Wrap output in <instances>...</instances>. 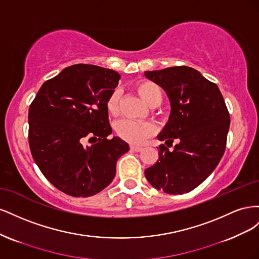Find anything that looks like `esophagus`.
<instances>
[{"instance_id":"1","label":"esophagus","mask_w":259,"mask_h":259,"mask_svg":"<svg viewBox=\"0 0 259 259\" xmlns=\"http://www.w3.org/2000/svg\"><path fill=\"white\" fill-rule=\"evenodd\" d=\"M131 150H132V151H135V152H139V151L143 150V148L139 147V146L132 145V146H131Z\"/></svg>"}]
</instances>
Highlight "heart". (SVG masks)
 Wrapping results in <instances>:
<instances>
[{"instance_id":"b5f03b06","label":"heart","mask_w":259,"mask_h":259,"mask_svg":"<svg viewBox=\"0 0 259 259\" xmlns=\"http://www.w3.org/2000/svg\"><path fill=\"white\" fill-rule=\"evenodd\" d=\"M135 90L142 99L150 107H158L163 99V93L160 86L149 80H142L136 83ZM121 91L114 89L109 94L106 99L107 112L115 116L120 111ZM116 135L130 144L138 145L144 143L149 137L156 133V126L149 121H133L128 119H122L114 125Z\"/></svg>"}]
</instances>
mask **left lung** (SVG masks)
I'll return each mask as SVG.
<instances>
[{"instance_id":"1","label":"left lung","mask_w":259,"mask_h":259,"mask_svg":"<svg viewBox=\"0 0 259 259\" xmlns=\"http://www.w3.org/2000/svg\"><path fill=\"white\" fill-rule=\"evenodd\" d=\"M145 75L166 92L170 115L158 138L159 159L146 168L154 188L168 194L189 192L210 175L223 158L230 115L218 86L195 69L170 67Z\"/></svg>"}]
</instances>
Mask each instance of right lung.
Listing matches in <instances>:
<instances>
[{"label": "right lung", "mask_w": 259, "mask_h": 259, "mask_svg": "<svg viewBox=\"0 0 259 259\" xmlns=\"http://www.w3.org/2000/svg\"><path fill=\"white\" fill-rule=\"evenodd\" d=\"M120 77L110 69L73 65L44 82L31 103V154L58 190L86 198L114 178L117 159L130 150L121 138H108L112 130L106 99Z\"/></svg>", "instance_id": "right-lung-1"}]
</instances>
